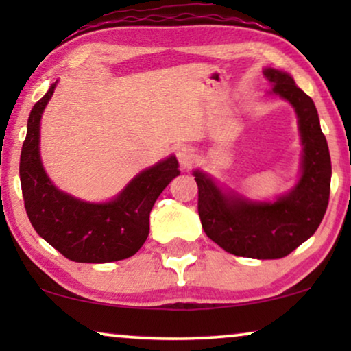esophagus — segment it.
Masks as SVG:
<instances>
[{"instance_id": "34e87169", "label": "esophagus", "mask_w": 351, "mask_h": 351, "mask_svg": "<svg viewBox=\"0 0 351 351\" xmlns=\"http://www.w3.org/2000/svg\"><path fill=\"white\" fill-rule=\"evenodd\" d=\"M177 158H179L180 165L184 167H190L191 162H193V158H195V153H193V148L190 147H180L179 150H177Z\"/></svg>"}]
</instances>
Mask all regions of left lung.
Instances as JSON below:
<instances>
[{
	"label": "left lung",
	"mask_w": 351,
	"mask_h": 351,
	"mask_svg": "<svg viewBox=\"0 0 351 351\" xmlns=\"http://www.w3.org/2000/svg\"><path fill=\"white\" fill-rule=\"evenodd\" d=\"M273 93L289 100L299 117L304 165L299 184L275 203L227 198L203 172L198 184V214L206 234L223 251L249 258H281L306 241L319 227L329 203L330 155L316 107L285 71L267 69Z\"/></svg>",
	"instance_id": "obj_1"
}]
</instances>
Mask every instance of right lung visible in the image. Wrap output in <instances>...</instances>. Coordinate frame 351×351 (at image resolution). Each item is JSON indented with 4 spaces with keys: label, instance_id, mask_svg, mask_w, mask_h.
I'll use <instances>...</instances> for the list:
<instances>
[{
    "label": "right lung",
    "instance_id": "add662e5",
    "mask_svg": "<svg viewBox=\"0 0 351 351\" xmlns=\"http://www.w3.org/2000/svg\"><path fill=\"white\" fill-rule=\"evenodd\" d=\"M56 83L33 105L21 153V185L28 219L43 239L73 262L105 263L136 254L150 230V210L174 177L176 156L143 171L117 199L90 204L51 184L40 160V119Z\"/></svg>",
    "mask_w": 351,
    "mask_h": 351
}]
</instances>
